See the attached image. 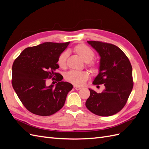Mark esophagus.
Returning <instances> with one entry per match:
<instances>
[{"label": "esophagus", "instance_id": "esophagus-1", "mask_svg": "<svg viewBox=\"0 0 149 149\" xmlns=\"http://www.w3.org/2000/svg\"><path fill=\"white\" fill-rule=\"evenodd\" d=\"M74 89H75L76 90H79V89H81V88L79 87V86H74Z\"/></svg>", "mask_w": 149, "mask_h": 149}]
</instances>
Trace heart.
<instances>
[{"mask_svg": "<svg viewBox=\"0 0 149 149\" xmlns=\"http://www.w3.org/2000/svg\"><path fill=\"white\" fill-rule=\"evenodd\" d=\"M73 52L86 62V65L93 72L96 71L97 66L96 63L93 61L94 56V53L92 49L84 44L81 43L76 45L73 49ZM68 56V53L64 52L61 53L58 56L57 60V64L60 68L65 69L66 68V61ZM89 78V73L87 71H70L65 75V79L72 84L76 86L84 85Z\"/></svg>", "mask_w": 149, "mask_h": 149, "instance_id": "b5f03b06", "label": "heart"}]
</instances>
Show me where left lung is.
Listing matches in <instances>:
<instances>
[{
  "label": "left lung",
  "mask_w": 149,
  "mask_h": 149,
  "mask_svg": "<svg viewBox=\"0 0 149 149\" xmlns=\"http://www.w3.org/2000/svg\"><path fill=\"white\" fill-rule=\"evenodd\" d=\"M100 55L99 74L93 84H102L105 89L97 93L91 89L86 106L93 114L110 116L125 105L133 88L132 68L127 56L117 46L111 43L88 41Z\"/></svg>",
  "instance_id": "8db88e82"
}]
</instances>
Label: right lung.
<instances>
[{
    "label": "right lung",
    "instance_id": "1",
    "mask_svg": "<svg viewBox=\"0 0 149 149\" xmlns=\"http://www.w3.org/2000/svg\"><path fill=\"white\" fill-rule=\"evenodd\" d=\"M70 42H45L28 47L15 60L12 65V84L23 105L31 113L50 116L64 106L73 85L62 81L63 76L56 73L57 60ZM58 81L55 87H47V79Z\"/></svg>",
    "mask_w": 149,
    "mask_h": 149
}]
</instances>
